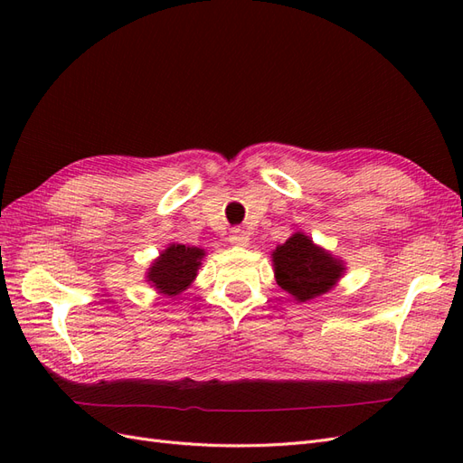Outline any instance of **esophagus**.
Listing matches in <instances>:
<instances>
[{"mask_svg":"<svg viewBox=\"0 0 463 463\" xmlns=\"http://www.w3.org/2000/svg\"><path fill=\"white\" fill-rule=\"evenodd\" d=\"M230 243L235 247H247L249 245V233L241 228H233L230 233Z\"/></svg>","mask_w":463,"mask_h":463,"instance_id":"34e87169","label":"esophagus"}]
</instances>
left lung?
<instances>
[{
    "mask_svg": "<svg viewBox=\"0 0 463 463\" xmlns=\"http://www.w3.org/2000/svg\"><path fill=\"white\" fill-rule=\"evenodd\" d=\"M278 286L296 301H311L330 291L344 274V262L328 250L317 247L309 235L293 233L272 253Z\"/></svg>",
    "mask_w": 463,
    "mask_h": 463,
    "instance_id": "8db88e82",
    "label": "left lung"
}]
</instances>
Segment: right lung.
Listing matches in <instances>:
<instances>
[{
	"mask_svg": "<svg viewBox=\"0 0 463 463\" xmlns=\"http://www.w3.org/2000/svg\"><path fill=\"white\" fill-rule=\"evenodd\" d=\"M203 257L204 249L172 243L152 262L146 272V282H150L154 289H158V293L175 298L191 286Z\"/></svg>",
	"mask_w": 463,
	"mask_h": 463,
	"instance_id": "right-lung-1",
	"label": "right lung"
}]
</instances>
